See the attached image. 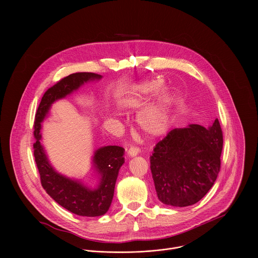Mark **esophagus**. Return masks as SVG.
I'll list each match as a JSON object with an SVG mask.
<instances>
[{"label": "esophagus", "instance_id": "34e87169", "mask_svg": "<svg viewBox=\"0 0 258 258\" xmlns=\"http://www.w3.org/2000/svg\"><path fill=\"white\" fill-rule=\"evenodd\" d=\"M139 152H140V150L138 148L131 147L127 151V156L129 158H133V157H136L139 154Z\"/></svg>", "mask_w": 258, "mask_h": 258}]
</instances>
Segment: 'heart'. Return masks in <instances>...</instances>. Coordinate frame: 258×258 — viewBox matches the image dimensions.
<instances>
[{"mask_svg":"<svg viewBox=\"0 0 258 258\" xmlns=\"http://www.w3.org/2000/svg\"><path fill=\"white\" fill-rule=\"evenodd\" d=\"M163 84V81L159 79L142 80L126 92L121 99V103L127 108H138L156 94ZM173 101L174 93L170 90H164L155 102L139 111L137 115L139 128L150 137L164 135L170 126Z\"/></svg>","mask_w":258,"mask_h":258,"instance_id":"b5f03b06","label":"heart"}]
</instances>
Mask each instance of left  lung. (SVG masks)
<instances>
[{
	"label": "left lung",
	"mask_w": 258,
	"mask_h": 258,
	"mask_svg": "<svg viewBox=\"0 0 258 258\" xmlns=\"http://www.w3.org/2000/svg\"><path fill=\"white\" fill-rule=\"evenodd\" d=\"M222 144L218 119L208 128L190 124L173 129L150 157L159 201L180 208L201 201L218 178Z\"/></svg>",
	"instance_id": "left-lung-1"
}]
</instances>
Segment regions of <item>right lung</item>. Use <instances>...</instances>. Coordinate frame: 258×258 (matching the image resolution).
I'll use <instances>...</instances> for the list:
<instances>
[{
    "label": "right lung",
    "instance_id": "right-lung-1",
    "mask_svg": "<svg viewBox=\"0 0 258 258\" xmlns=\"http://www.w3.org/2000/svg\"><path fill=\"white\" fill-rule=\"evenodd\" d=\"M102 75L93 73L73 74L47 89L37 108L35 120L34 155L40 181L45 191L59 206L81 217H100L110 208L114 187L119 170L124 164V149L119 146H103L94 151L91 158V170L97 183L92 186L80 179L68 177L55 170L43 147L41 123L48 117L53 103L77 91L85 83L98 81Z\"/></svg>",
    "mask_w": 258,
    "mask_h": 258
}]
</instances>
